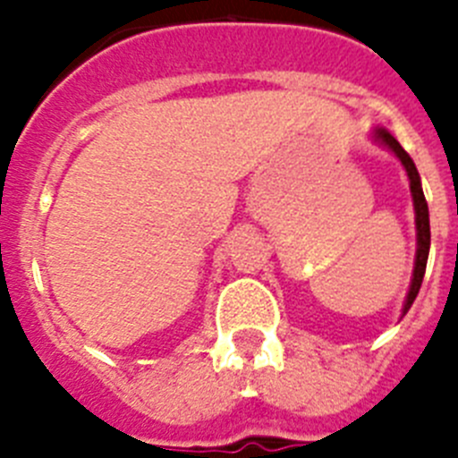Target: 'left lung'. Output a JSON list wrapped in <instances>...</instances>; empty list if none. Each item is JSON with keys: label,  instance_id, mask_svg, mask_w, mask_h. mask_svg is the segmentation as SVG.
Masks as SVG:
<instances>
[{"label": "left lung", "instance_id": "left-lung-1", "mask_svg": "<svg viewBox=\"0 0 458 458\" xmlns=\"http://www.w3.org/2000/svg\"><path fill=\"white\" fill-rule=\"evenodd\" d=\"M376 140H380L394 153L402 165L406 167L408 172V179H411V192H412V204H415V225H418V257H415V270H412V282H411V291H408V298H406V305H403V314L411 310L412 301L418 298L420 293V286H422V279H424V270H427V259H428V245H431V229H428V206L427 199H424V192H422V183H420V174L415 163L411 160L406 151L402 148V144L394 140L387 131L378 128L376 131Z\"/></svg>", "mask_w": 458, "mask_h": 458}]
</instances>
